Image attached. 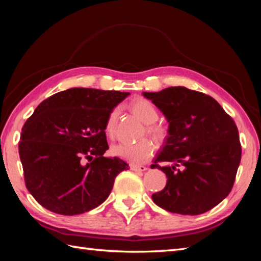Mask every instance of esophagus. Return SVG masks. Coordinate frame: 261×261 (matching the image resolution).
Here are the masks:
<instances>
[{
  "label": "esophagus",
  "instance_id": "34e87169",
  "mask_svg": "<svg viewBox=\"0 0 261 261\" xmlns=\"http://www.w3.org/2000/svg\"><path fill=\"white\" fill-rule=\"evenodd\" d=\"M131 169L134 171H146L148 168L144 165H132Z\"/></svg>",
  "mask_w": 261,
  "mask_h": 261
}]
</instances>
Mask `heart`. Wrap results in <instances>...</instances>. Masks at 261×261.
Masks as SVG:
<instances>
[{"label": "heart", "mask_w": 261, "mask_h": 261, "mask_svg": "<svg viewBox=\"0 0 261 261\" xmlns=\"http://www.w3.org/2000/svg\"><path fill=\"white\" fill-rule=\"evenodd\" d=\"M130 109L141 122L147 124L146 132L148 136L156 141L163 143L167 138V130L161 125L153 124L158 121L159 113L151 101L146 99L138 98L131 101ZM118 112L117 109H113L108 114L107 120L105 123V134L109 139H114L116 135V123H117ZM153 146L148 140L144 139L137 143H121L112 147V154L115 156L122 158L124 160L132 163H140L146 161L152 155Z\"/></svg>", "instance_id": "1"}]
</instances>
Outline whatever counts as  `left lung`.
Listing matches in <instances>:
<instances>
[{
    "mask_svg": "<svg viewBox=\"0 0 261 261\" xmlns=\"http://www.w3.org/2000/svg\"><path fill=\"white\" fill-rule=\"evenodd\" d=\"M143 95L169 123L165 145L151 167L160 168L168 179L165 189L152 194L153 201L183 215L212 210L230 193L241 162L235 122L212 96L187 87L143 92ZM156 162L173 166L160 167Z\"/></svg>",
    "mask_w": 261,
    "mask_h": 261,
    "instance_id": "8db88e82",
    "label": "left lung"
}]
</instances>
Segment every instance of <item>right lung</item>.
I'll return each mask as SVG.
<instances>
[{
    "instance_id": "obj_1",
    "label": "right lung",
    "mask_w": 261,
    "mask_h": 261,
    "mask_svg": "<svg viewBox=\"0 0 261 261\" xmlns=\"http://www.w3.org/2000/svg\"><path fill=\"white\" fill-rule=\"evenodd\" d=\"M129 92L69 88L43 100L21 129L18 144L25 184L39 204L77 215L107 199L129 165L105 158L108 114Z\"/></svg>"
}]
</instances>
